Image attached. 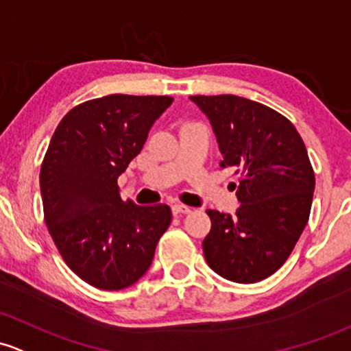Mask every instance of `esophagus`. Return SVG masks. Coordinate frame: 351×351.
<instances>
[{
  "instance_id": "1",
  "label": "esophagus",
  "mask_w": 351,
  "mask_h": 351,
  "mask_svg": "<svg viewBox=\"0 0 351 351\" xmlns=\"http://www.w3.org/2000/svg\"><path fill=\"white\" fill-rule=\"evenodd\" d=\"M171 210H173V213H175V215H180V213H190L191 212L190 206L182 205V204H175V205L171 206Z\"/></svg>"
}]
</instances>
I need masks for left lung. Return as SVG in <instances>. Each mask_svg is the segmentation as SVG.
<instances>
[{
	"instance_id": "left-lung-1",
	"label": "left lung",
	"mask_w": 351,
	"mask_h": 351,
	"mask_svg": "<svg viewBox=\"0 0 351 351\" xmlns=\"http://www.w3.org/2000/svg\"><path fill=\"white\" fill-rule=\"evenodd\" d=\"M210 119L223 160L241 175L235 215L206 210L210 267L234 282H259L286 263L311 212L315 171L287 117L239 95H191Z\"/></svg>"
}]
</instances>
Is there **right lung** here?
Masks as SVG:
<instances>
[{
    "label": "right lung",
    "mask_w": 351,
    "mask_h": 351,
    "mask_svg": "<svg viewBox=\"0 0 351 351\" xmlns=\"http://www.w3.org/2000/svg\"><path fill=\"white\" fill-rule=\"evenodd\" d=\"M168 95L112 94L70 109L40 169L43 215L65 264L104 291L145 276L171 210L123 202L117 178L146 143Z\"/></svg>",
    "instance_id": "obj_1"
}]
</instances>
